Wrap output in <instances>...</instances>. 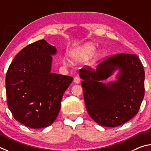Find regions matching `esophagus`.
Listing matches in <instances>:
<instances>
[{"label": "esophagus", "instance_id": "obj_1", "mask_svg": "<svg viewBox=\"0 0 151 151\" xmlns=\"http://www.w3.org/2000/svg\"><path fill=\"white\" fill-rule=\"evenodd\" d=\"M73 82L76 83H80V78H79L78 76H76V77L73 78Z\"/></svg>", "mask_w": 151, "mask_h": 151}]
</instances>
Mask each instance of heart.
Segmentation results:
<instances>
[{
	"label": "heart",
	"instance_id": "obj_1",
	"mask_svg": "<svg viewBox=\"0 0 151 151\" xmlns=\"http://www.w3.org/2000/svg\"><path fill=\"white\" fill-rule=\"evenodd\" d=\"M96 47L94 44L91 43L86 44L83 46L80 47V48L73 52V53L71 55V57L72 58V60L75 61L83 62V61L88 60L91 56V55L93 54L94 52L96 51ZM101 51L97 52V53L93 58V62L96 61V60L101 55Z\"/></svg>",
	"mask_w": 151,
	"mask_h": 151
}]
</instances>
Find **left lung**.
<instances>
[{
	"mask_svg": "<svg viewBox=\"0 0 151 151\" xmlns=\"http://www.w3.org/2000/svg\"><path fill=\"white\" fill-rule=\"evenodd\" d=\"M119 68L118 80L101 82ZM88 114L99 125L115 127L133 118L145 95V71L138 55L117 54L100 62L96 69L85 66L79 71Z\"/></svg>",
	"mask_w": 151,
	"mask_h": 151,
	"instance_id": "8db88e82",
	"label": "left lung"
}]
</instances>
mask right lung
Instances as JSON below:
<instances>
[{
	"label": "right lung",
	"instance_id": "1",
	"mask_svg": "<svg viewBox=\"0 0 151 151\" xmlns=\"http://www.w3.org/2000/svg\"><path fill=\"white\" fill-rule=\"evenodd\" d=\"M55 47L44 40L21 50L10 63L6 76L7 104L18 122L32 129L51 125L59 113L71 76L51 73Z\"/></svg>",
	"mask_w": 151,
	"mask_h": 151
}]
</instances>
